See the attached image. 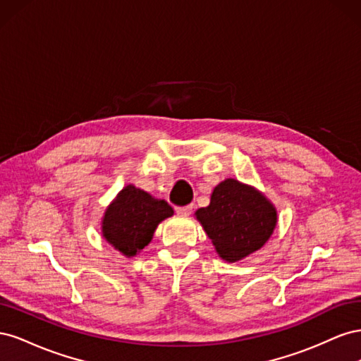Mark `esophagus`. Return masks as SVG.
Instances as JSON below:
<instances>
[{
    "label": "esophagus",
    "instance_id": "1",
    "mask_svg": "<svg viewBox=\"0 0 361 361\" xmlns=\"http://www.w3.org/2000/svg\"><path fill=\"white\" fill-rule=\"evenodd\" d=\"M176 212L179 215H190L192 212V204H187V206H176Z\"/></svg>",
    "mask_w": 361,
    "mask_h": 361
}]
</instances>
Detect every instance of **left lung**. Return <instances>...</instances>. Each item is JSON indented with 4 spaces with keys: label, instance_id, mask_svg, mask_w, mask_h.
<instances>
[{
    "label": "left lung",
    "instance_id": "left-lung-1",
    "mask_svg": "<svg viewBox=\"0 0 361 361\" xmlns=\"http://www.w3.org/2000/svg\"><path fill=\"white\" fill-rule=\"evenodd\" d=\"M216 253L236 262L264 245L274 232L277 212L259 191L235 179L216 185L211 203L195 212Z\"/></svg>",
    "mask_w": 361,
    "mask_h": 361
}]
</instances>
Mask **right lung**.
Masks as SVG:
<instances>
[{"instance_id": "add662e5", "label": "right lung", "mask_w": 361, "mask_h": 361, "mask_svg": "<svg viewBox=\"0 0 361 361\" xmlns=\"http://www.w3.org/2000/svg\"><path fill=\"white\" fill-rule=\"evenodd\" d=\"M171 215L173 207L166 200H157L128 185L106 209L102 235L120 253L130 257L152 241L157 226Z\"/></svg>"}]
</instances>
